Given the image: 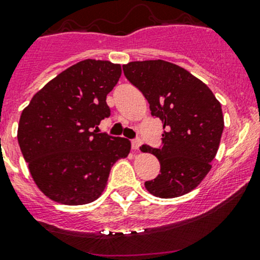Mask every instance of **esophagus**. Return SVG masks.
I'll return each instance as SVG.
<instances>
[{
	"mask_svg": "<svg viewBox=\"0 0 260 260\" xmlns=\"http://www.w3.org/2000/svg\"><path fill=\"white\" fill-rule=\"evenodd\" d=\"M142 141L140 140V139H134L133 141H131V146H133L134 150H139L140 149Z\"/></svg>",
	"mask_w": 260,
	"mask_h": 260,
	"instance_id": "obj_1",
	"label": "esophagus"
}]
</instances>
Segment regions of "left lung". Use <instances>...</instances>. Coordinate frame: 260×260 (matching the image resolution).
Masks as SVG:
<instances>
[{
  "label": "left lung",
  "instance_id": "left-lung-1",
  "mask_svg": "<svg viewBox=\"0 0 260 260\" xmlns=\"http://www.w3.org/2000/svg\"><path fill=\"white\" fill-rule=\"evenodd\" d=\"M122 71L146 98L151 115L164 124L161 146L140 147L153 153L161 166L160 175L145 187L160 198L188 193L208 174L218 150L224 127L219 102L205 83L170 62H130Z\"/></svg>",
  "mask_w": 260,
  "mask_h": 260
}]
</instances>
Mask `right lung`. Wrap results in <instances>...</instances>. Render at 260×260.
<instances>
[{
  "label": "right lung",
  "mask_w": 260,
  "mask_h": 260,
  "mask_svg": "<svg viewBox=\"0 0 260 260\" xmlns=\"http://www.w3.org/2000/svg\"><path fill=\"white\" fill-rule=\"evenodd\" d=\"M120 75V64L82 60L44 85L22 111V155L36 185L55 202H93L104 191L113 165L129 155L127 139L98 130L110 116L107 95Z\"/></svg>",
  "instance_id": "right-lung-1"
}]
</instances>
